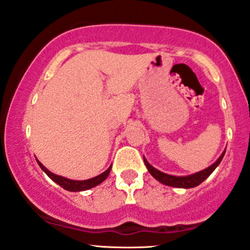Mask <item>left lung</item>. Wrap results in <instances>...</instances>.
Returning a JSON list of instances; mask_svg holds the SVG:
<instances>
[{
	"label": "left lung",
	"instance_id": "8db88e82",
	"mask_svg": "<svg viewBox=\"0 0 250 250\" xmlns=\"http://www.w3.org/2000/svg\"><path fill=\"white\" fill-rule=\"evenodd\" d=\"M224 154H225V151L223 152V154L221 156H219L217 161H216L214 165H211L209 168L205 169V170L202 171H199L197 174L184 176V177H177V176H171V175L165 174V172H161L160 170H158V169L152 167V166L146 161L145 158H144V164L146 167H147L149 174H151L155 179H158L160 183H162V184L168 185V186H174V188H195V186H198L199 184H201L206 178L209 177V175H210L211 172L215 170L216 167L221 164Z\"/></svg>",
	"mask_w": 250,
	"mask_h": 250
}]
</instances>
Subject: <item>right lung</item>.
<instances>
[{"label":"right lung","instance_id":"1","mask_svg":"<svg viewBox=\"0 0 250 250\" xmlns=\"http://www.w3.org/2000/svg\"><path fill=\"white\" fill-rule=\"evenodd\" d=\"M38 164L40 167H41L42 170L44 171L53 182H56L58 185H61L62 188L67 189V191H72V192L84 191V189H89L91 188H95V186H97L98 184H101L102 182H104L105 179L107 178V176L112 168V166H111V167H109L106 171L103 172V174L96 176V177H94V178L86 179V181H72V179H67L65 177H62V176L55 175V174H52V172H50L48 169H46L40 161H38Z\"/></svg>","mask_w":250,"mask_h":250}]
</instances>
